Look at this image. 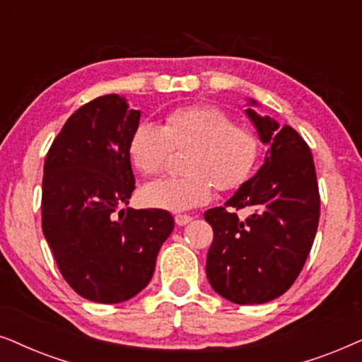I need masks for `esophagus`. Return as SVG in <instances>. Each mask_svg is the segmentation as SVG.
I'll return each instance as SVG.
<instances>
[{"label":"esophagus","mask_w":362,"mask_h":362,"mask_svg":"<svg viewBox=\"0 0 362 362\" xmlns=\"http://www.w3.org/2000/svg\"><path fill=\"white\" fill-rule=\"evenodd\" d=\"M190 221H192V216L190 215H177L175 216V223L178 226H184L187 223H190Z\"/></svg>","instance_id":"obj_1"}]
</instances>
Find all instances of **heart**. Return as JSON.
Returning <instances> with one entry per match:
<instances>
[{
    "instance_id": "obj_1",
    "label": "heart",
    "mask_w": 362,
    "mask_h": 362,
    "mask_svg": "<svg viewBox=\"0 0 362 362\" xmlns=\"http://www.w3.org/2000/svg\"><path fill=\"white\" fill-rule=\"evenodd\" d=\"M172 148H190L185 177L160 178L142 189V199L153 209L185 211L211 199L218 190H235L253 175L262 142L252 129L237 125L225 110L192 105L172 110L160 125L144 120L134 129L129 152L137 170L156 175Z\"/></svg>"
}]
</instances>
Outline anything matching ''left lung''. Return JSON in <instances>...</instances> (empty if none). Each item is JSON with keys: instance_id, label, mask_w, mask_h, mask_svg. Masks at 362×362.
I'll use <instances>...</instances> for the list:
<instances>
[{"instance_id": "left-lung-1", "label": "left lung", "mask_w": 362, "mask_h": 362, "mask_svg": "<svg viewBox=\"0 0 362 362\" xmlns=\"http://www.w3.org/2000/svg\"><path fill=\"white\" fill-rule=\"evenodd\" d=\"M245 114L268 151L259 170L225 206L205 211L214 228L206 276L225 300L262 305L290 290L305 267L320 221V190L311 151L300 134L250 107ZM226 208H247L250 215L240 221Z\"/></svg>"}]
</instances>
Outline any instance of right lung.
Instances as JSON below:
<instances>
[{"label":"right lung","instance_id":"add662e5","mask_svg":"<svg viewBox=\"0 0 362 362\" xmlns=\"http://www.w3.org/2000/svg\"><path fill=\"white\" fill-rule=\"evenodd\" d=\"M139 120L122 95H100L66 120L45 162L42 233L72 290L104 305L148 285L173 230L167 210L118 209L136 189L129 142Z\"/></svg>","mask_w":362,"mask_h":362}]
</instances>
